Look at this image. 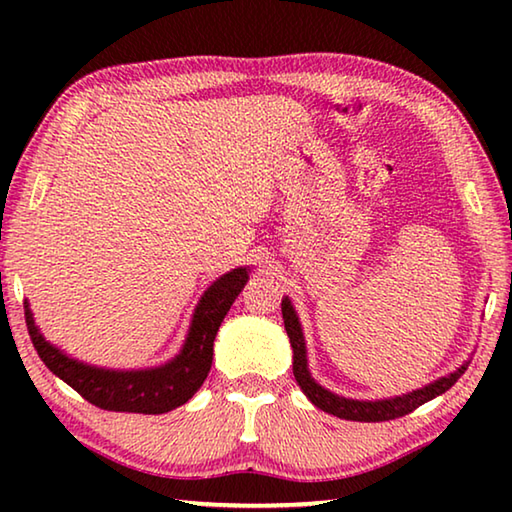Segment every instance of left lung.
<instances>
[{
  "label": "left lung",
  "instance_id": "8db88e82",
  "mask_svg": "<svg viewBox=\"0 0 512 512\" xmlns=\"http://www.w3.org/2000/svg\"><path fill=\"white\" fill-rule=\"evenodd\" d=\"M282 318H284V329H287L291 348H293V375H296L298 386L302 388V393L309 397V402L318 406L320 411L332 413L341 420H354V422H386V420H395L402 418V415H409L411 411L418 409L424 402L433 400V397L443 395L445 391L452 388L458 377L463 375L470 366V361H465L461 368H456L454 372H449L447 377H440L436 381H431L424 388H418V391L406 393V395H397L391 397V400H350V397H341L329 393L327 388H323L318 381L311 377V372L307 368V348H305V336H302V327L300 320L296 316V309L291 307V300L284 298L282 300Z\"/></svg>",
  "mask_w": 512,
  "mask_h": 512
}]
</instances>
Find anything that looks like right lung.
<instances>
[{
  "label": "right lung",
  "instance_id": "obj_1",
  "mask_svg": "<svg viewBox=\"0 0 512 512\" xmlns=\"http://www.w3.org/2000/svg\"><path fill=\"white\" fill-rule=\"evenodd\" d=\"M248 266L221 275L194 309L183 350L169 363L146 370H106L88 366L54 348L33 323L29 302H24L29 336L45 366L76 393L103 411L158 415L192 400L212 368L216 332L232 302L248 282Z\"/></svg>",
  "mask_w": 512,
  "mask_h": 512
}]
</instances>
